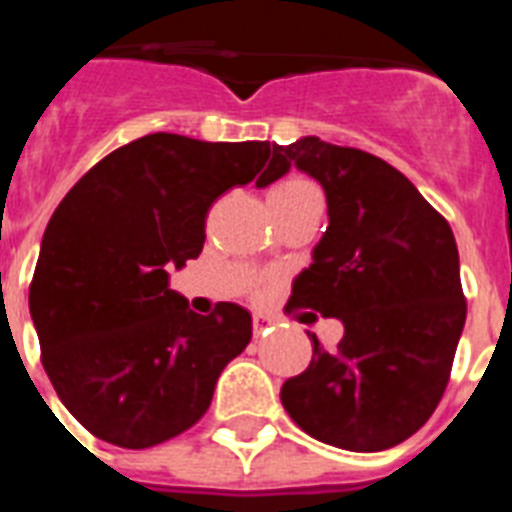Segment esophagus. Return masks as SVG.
<instances>
[{
  "mask_svg": "<svg viewBox=\"0 0 512 512\" xmlns=\"http://www.w3.org/2000/svg\"><path fill=\"white\" fill-rule=\"evenodd\" d=\"M252 329H255L257 337L265 335V332L271 329V319H268L265 313H255V316H252Z\"/></svg>",
  "mask_w": 512,
  "mask_h": 512,
  "instance_id": "1",
  "label": "esophagus"
}]
</instances>
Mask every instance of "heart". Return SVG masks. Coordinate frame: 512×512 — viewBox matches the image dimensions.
<instances>
[{"label":"heart","mask_w":512,"mask_h":512,"mask_svg":"<svg viewBox=\"0 0 512 512\" xmlns=\"http://www.w3.org/2000/svg\"><path fill=\"white\" fill-rule=\"evenodd\" d=\"M316 196H319V188H316L311 180L292 175L287 177V180H281V183L273 188L268 201H271V204H297V201L316 199Z\"/></svg>","instance_id":"1"}]
</instances>
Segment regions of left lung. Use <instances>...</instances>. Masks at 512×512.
Segmentation results:
<instances>
[{
	"mask_svg": "<svg viewBox=\"0 0 512 512\" xmlns=\"http://www.w3.org/2000/svg\"><path fill=\"white\" fill-rule=\"evenodd\" d=\"M273 164L324 185L329 228L295 279V308L340 319L335 350L284 382L289 417L324 444L382 452L430 420L444 396L468 303L457 241L441 212L396 167L358 148L273 143Z\"/></svg>",
	"mask_w": 512,
	"mask_h": 512,
	"instance_id": "1",
	"label": "left lung"
}]
</instances>
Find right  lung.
<instances>
[{
	"mask_svg": "<svg viewBox=\"0 0 512 512\" xmlns=\"http://www.w3.org/2000/svg\"><path fill=\"white\" fill-rule=\"evenodd\" d=\"M268 140L204 143L154 132L100 159L52 212L28 287L42 366L92 436L148 449L196 425L217 377L252 340V316L188 311L167 265L201 255L209 207L268 185Z\"/></svg>",
	"mask_w": 512,
	"mask_h": 512,
	"instance_id": "1",
	"label": "right lung"
}]
</instances>
